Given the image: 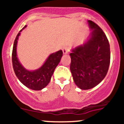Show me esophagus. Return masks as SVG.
<instances>
[{
    "mask_svg": "<svg viewBox=\"0 0 124 124\" xmlns=\"http://www.w3.org/2000/svg\"><path fill=\"white\" fill-rule=\"evenodd\" d=\"M62 50V52H63V53L64 54H67V53H68V51H69V49H68V47H63Z\"/></svg>",
    "mask_w": 124,
    "mask_h": 124,
    "instance_id": "1",
    "label": "esophagus"
}]
</instances>
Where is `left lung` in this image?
Wrapping results in <instances>:
<instances>
[{
  "instance_id": "left-lung-1",
  "label": "left lung",
  "mask_w": 124,
  "mask_h": 124,
  "mask_svg": "<svg viewBox=\"0 0 124 124\" xmlns=\"http://www.w3.org/2000/svg\"><path fill=\"white\" fill-rule=\"evenodd\" d=\"M92 32L82 45L71 50L70 70L74 82L80 89L87 90L98 85L106 77L110 61L107 37L96 23L87 20Z\"/></svg>"
}]
</instances>
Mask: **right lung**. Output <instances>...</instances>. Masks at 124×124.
I'll list each match as a JSON object with an SVG mask.
<instances>
[{
	"label": "right lung",
	"mask_w": 124,
	"mask_h": 124,
	"mask_svg": "<svg viewBox=\"0 0 124 124\" xmlns=\"http://www.w3.org/2000/svg\"><path fill=\"white\" fill-rule=\"evenodd\" d=\"M24 27L17 34L14 42L12 53V62L15 74L21 83L31 89L39 91L48 85L55 68L60 62L63 56L61 50L49 55L44 64L38 69L34 71L26 70L21 64L17 57V45L20 32L26 27Z\"/></svg>",
	"instance_id": "obj_1"
}]
</instances>
